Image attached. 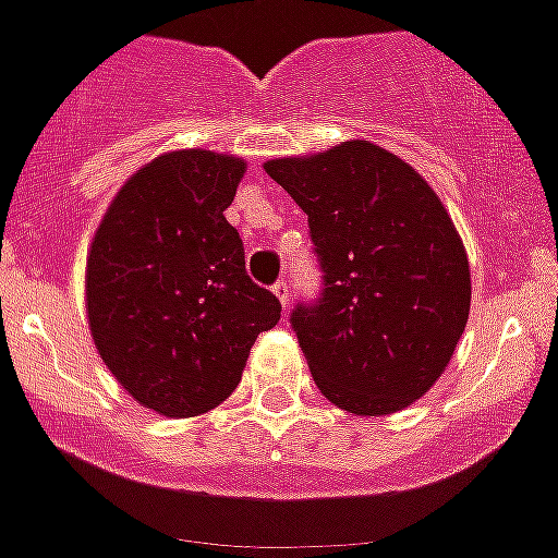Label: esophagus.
Instances as JSON below:
<instances>
[{"instance_id": "esophagus-1", "label": "esophagus", "mask_w": 558, "mask_h": 558, "mask_svg": "<svg viewBox=\"0 0 558 558\" xmlns=\"http://www.w3.org/2000/svg\"><path fill=\"white\" fill-rule=\"evenodd\" d=\"M271 292H275V298H278V301L283 303V306H287V303H289V283H287V280L280 278L278 283L271 287Z\"/></svg>"}]
</instances>
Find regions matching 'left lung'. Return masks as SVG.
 Segmentation results:
<instances>
[{"label":"left lung","mask_w":558,"mask_h":558,"mask_svg":"<svg viewBox=\"0 0 558 558\" xmlns=\"http://www.w3.org/2000/svg\"><path fill=\"white\" fill-rule=\"evenodd\" d=\"M310 215L324 294L292 326L335 407L392 415L427 396L470 318L464 243L429 183L369 140L264 162Z\"/></svg>","instance_id":"1"}]
</instances>
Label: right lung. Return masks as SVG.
<instances>
[{"mask_svg":"<svg viewBox=\"0 0 558 558\" xmlns=\"http://www.w3.org/2000/svg\"><path fill=\"white\" fill-rule=\"evenodd\" d=\"M246 162L180 148L122 183L85 257V315L102 364L166 418L215 410L280 303L246 275L226 220Z\"/></svg>","mask_w":558,"mask_h":558,"instance_id":"obj_1","label":"right lung"}]
</instances>
